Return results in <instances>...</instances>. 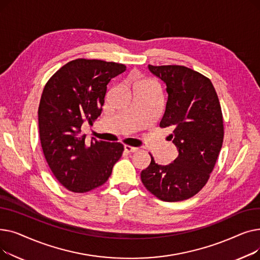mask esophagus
<instances>
[{"mask_svg": "<svg viewBox=\"0 0 260 260\" xmlns=\"http://www.w3.org/2000/svg\"><path fill=\"white\" fill-rule=\"evenodd\" d=\"M124 149L128 153H135V152L139 151L138 147H134V146H131V145H124Z\"/></svg>", "mask_w": 260, "mask_h": 260, "instance_id": "esophagus-1", "label": "esophagus"}]
</instances>
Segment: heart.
<instances>
[{
    "instance_id": "obj_1",
    "label": "heart",
    "mask_w": 260,
    "mask_h": 260,
    "mask_svg": "<svg viewBox=\"0 0 260 260\" xmlns=\"http://www.w3.org/2000/svg\"><path fill=\"white\" fill-rule=\"evenodd\" d=\"M142 82H146V81H142Z\"/></svg>"
}]
</instances>
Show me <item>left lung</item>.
<instances>
[{
    "label": "left lung",
    "instance_id": "obj_1",
    "mask_svg": "<svg viewBox=\"0 0 260 260\" xmlns=\"http://www.w3.org/2000/svg\"><path fill=\"white\" fill-rule=\"evenodd\" d=\"M167 84L168 102L160 127L170 135L178 157L160 166L153 156L141 172L147 190L163 201L176 202L196 195L210 178L223 142L219 99L209 78L180 65H148Z\"/></svg>",
    "mask_w": 260,
    "mask_h": 260
}]
</instances>
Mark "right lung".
Returning <instances> with one entry per match:
<instances>
[{
	"label": "right lung",
	"instance_id": "obj_1",
	"mask_svg": "<svg viewBox=\"0 0 260 260\" xmlns=\"http://www.w3.org/2000/svg\"><path fill=\"white\" fill-rule=\"evenodd\" d=\"M126 66L102 60L68 62L46 83L38 117L41 145L57 180L75 193L104 184L124 147L118 142L86 141L84 122L92 125L102 112L107 84Z\"/></svg>",
	"mask_w": 260,
	"mask_h": 260
}]
</instances>
